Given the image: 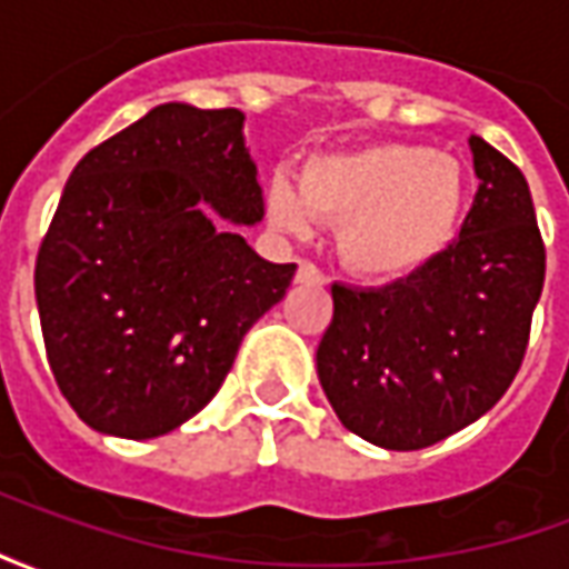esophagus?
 <instances>
[{
  "mask_svg": "<svg viewBox=\"0 0 569 569\" xmlns=\"http://www.w3.org/2000/svg\"><path fill=\"white\" fill-rule=\"evenodd\" d=\"M296 280L298 283H326V277L317 264H310V261H301L296 271Z\"/></svg>",
  "mask_w": 569,
  "mask_h": 569,
  "instance_id": "34e87169",
  "label": "esophagus"
}]
</instances>
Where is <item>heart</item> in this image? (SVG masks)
Here are the masks:
<instances>
[{
    "label": "heart",
    "mask_w": 569,
    "mask_h": 569,
    "mask_svg": "<svg viewBox=\"0 0 569 569\" xmlns=\"http://www.w3.org/2000/svg\"><path fill=\"white\" fill-rule=\"evenodd\" d=\"M469 179L453 154L418 142H375L310 158L298 188L273 182L268 216L286 234L310 219L338 224V256L366 280H399L448 249L463 219Z\"/></svg>",
    "instance_id": "b5f03b06"
}]
</instances>
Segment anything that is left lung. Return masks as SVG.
Segmentation results:
<instances>
[{
    "label": "left lung",
    "mask_w": 569,
    "mask_h": 569,
    "mask_svg": "<svg viewBox=\"0 0 569 569\" xmlns=\"http://www.w3.org/2000/svg\"><path fill=\"white\" fill-rule=\"evenodd\" d=\"M478 191L460 237L381 289L335 283L317 375L335 415L387 451H418L500 402L525 359L546 247L525 173L469 137Z\"/></svg>",
    "instance_id": "obj_1"
}]
</instances>
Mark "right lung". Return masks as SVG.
Listing matches in <instances>:
<instances>
[{
	"label": "right lung",
	"instance_id": "1",
	"mask_svg": "<svg viewBox=\"0 0 569 569\" xmlns=\"http://www.w3.org/2000/svg\"><path fill=\"white\" fill-rule=\"evenodd\" d=\"M256 173L243 112L188 103L154 106L76 163L39 247L36 305L57 387L91 429L182 427L286 296L296 264L221 222H261Z\"/></svg>",
	"mask_w": 569,
	"mask_h": 569
}]
</instances>
